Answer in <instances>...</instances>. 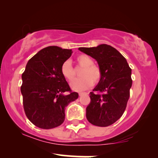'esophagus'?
I'll use <instances>...</instances> for the list:
<instances>
[{
    "instance_id": "obj_1",
    "label": "esophagus",
    "mask_w": 158,
    "mask_h": 158,
    "mask_svg": "<svg viewBox=\"0 0 158 158\" xmlns=\"http://www.w3.org/2000/svg\"><path fill=\"white\" fill-rule=\"evenodd\" d=\"M86 94H87V93H85V92H80V93H79V96H83V95Z\"/></svg>"
}]
</instances>
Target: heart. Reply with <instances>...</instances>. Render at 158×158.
I'll return each instance as SVG.
<instances>
[{"label":"heart","instance_id":"b5f03b06","mask_svg":"<svg viewBox=\"0 0 158 158\" xmlns=\"http://www.w3.org/2000/svg\"><path fill=\"white\" fill-rule=\"evenodd\" d=\"M76 61L83 69L80 73V76L82 77L70 83V87L73 90L81 91L85 90L93 85V82L96 84L101 81L102 73L99 67L94 64V60L91 57L86 55H81L77 56ZM61 73L69 82L75 79V73L70 60H66L62 63Z\"/></svg>","mask_w":158,"mask_h":158}]
</instances>
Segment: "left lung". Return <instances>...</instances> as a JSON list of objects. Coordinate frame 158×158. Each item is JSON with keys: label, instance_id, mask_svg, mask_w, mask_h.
Wrapping results in <instances>:
<instances>
[{"label": "left lung", "instance_id": "8db88e82", "mask_svg": "<svg viewBox=\"0 0 158 158\" xmlns=\"http://www.w3.org/2000/svg\"><path fill=\"white\" fill-rule=\"evenodd\" d=\"M78 49L94 58L102 73L101 81L90 93L86 118L95 126L108 127L120 118L126 109L132 85L131 69L124 56L110 45Z\"/></svg>", "mask_w": 158, "mask_h": 158}]
</instances>
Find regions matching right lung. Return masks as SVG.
<instances>
[{
    "mask_svg": "<svg viewBox=\"0 0 158 158\" xmlns=\"http://www.w3.org/2000/svg\"><path fill=\"white\" fill-rule=\"evenodd\" d=\"M72 53V49L49 46L38 52L26 65L21 87L23 109L30 122L39 128L61 125L65 107L78 98L61 73L62 63ZM65 92L69 94H64Z\"/></svg>",
    "mask_w": 158,
    "mask_h": 158,
    "instance_id": "add662e5",
    "label": "right lung"
}]
</instances>
